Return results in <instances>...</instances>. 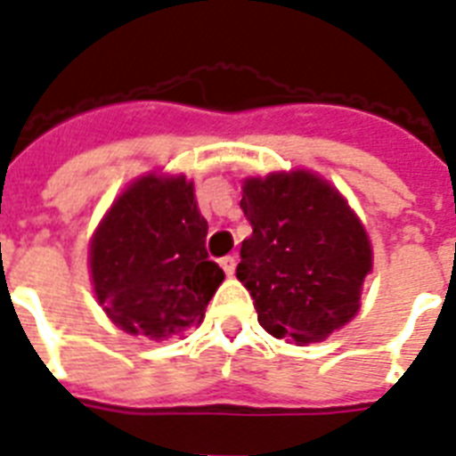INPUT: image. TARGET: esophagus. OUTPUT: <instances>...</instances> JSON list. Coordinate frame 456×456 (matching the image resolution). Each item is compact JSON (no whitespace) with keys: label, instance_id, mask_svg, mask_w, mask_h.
<instances>
[{"label":"esophagus","instance_id":"1","mask_svg":"<svg viewBox=\"0 0 456 456\" xmlns=\"http://www.w3.org/2000/svg\"><path fill=\"white\" fill-rule=\"evenodd\" d=\"M235 266H238V259H235V256H231V254L221 259V268H224L228 276H232V273H235Z\"/></svg>","mask_w":456,"mask_h":456}]
</instances>
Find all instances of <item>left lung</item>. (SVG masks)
Instances as JSON below:
<instances>
[{
  "mask_svg": "<svg viewBox=\"0 0 456 456\" xmlns=\"http://www.w3.org/2000/svg\"><path fill=\"white\" fill-rule=\"evenodd\" d=\"M252 235L240 247L238 281L273 338L309 345L354 319L373 252L347 200L305 168L242 183Z\"/></svg>",
  "mask_w": 456,
  "mask_h": 456,
  "instance_id": "obj_1",
  "label": "left lung"
}]
</instances>
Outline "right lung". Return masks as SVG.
<instances>
[{"label":"right lung","instance_id":"obj_1","mask_svg":"<svg viewBox=\"0 0 456 456\" xmlns=\"http://www.w3.org/2000/svg\"><path fill=\"white\" fill-rule=\"evenodd\" d=\"M185 175L147 173L123 190L90 242L97 302L130 335L164 340L200 326L224 271Z\"/></svg>","mask_w":456,"mask_h":456}]
</instances>
